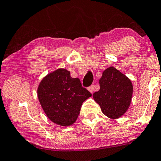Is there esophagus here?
<instances>
[{
  "label": "esophagus",
  "instance_id": "34e87169",
  "mask_svg": "<svg viewBox=\"0 0 161 161\" xmlns=\"http://www.w3.org/2000/svg\"><path fill=\"white\" fill-rule=\"evenodd\" d=\"M88 90L89 91L90 93H92V94L93 92H94V86H91L90 87H88Z\"/></svg>",
  "mask_w": 161,
  "mask_h": 161
}]
</instances>
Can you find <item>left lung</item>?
<instances>
[{
    "instance_id": "1",
    "label": "left lung",
    "mask_w": 161,
    "mask_h": 161,
    "mask_svg": "<svg viewBox=\"0 0 161 161\" xmlns=\"http://www.w3.org/2000/svg\"><path fill=\"white\" fill-rule=\"evenodd\" d=\"M99 90L93 98L99 104L104 115L117 119L124 115L131 102L133 85L130 79L114 67L102 73L99 79Z\"/></svg>"
}]
</instances>
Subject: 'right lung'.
<instances>
[{"instance_id": "add662e5", "label": "right lung", "mask_w": 161, "mask_h": 161, "mask_svg": "<svg viewBox=\"0 0 161 161\" xmlns=\"http://www.w3.org/2000/svg\"><path fill=\"white\" fill-rule=\"evenodd\" d=\"M38 100L46 116L56 124L69 126L80 114L83 102L92 94L73 78L69 71L59 68L42 79L37 89Z\"/></svg>"}]
</instances>
